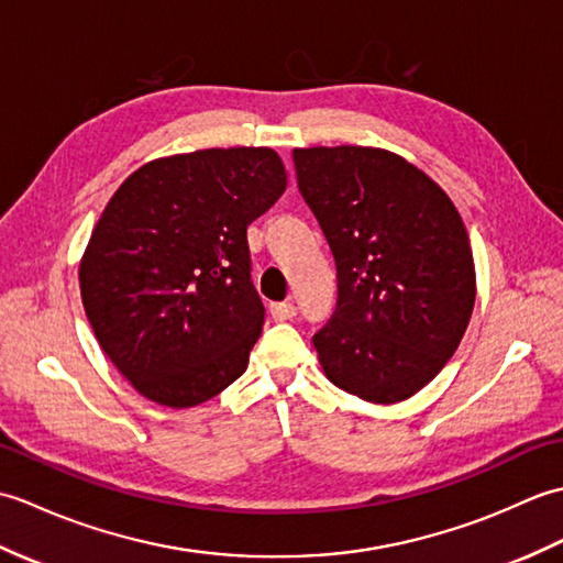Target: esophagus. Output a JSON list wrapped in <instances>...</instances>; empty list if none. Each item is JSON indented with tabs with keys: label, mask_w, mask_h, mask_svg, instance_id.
Segmentation results:
<instances>
[{
	"label": "esophagus",
	"mask_w": 563,
	"mask_h": 563,
	"mask_svg": "<svg viewBox=\"0 0 563 563\" xmlns=\"http://www.w3.org/2000/svg\"><path fill=\"white\" fill-rule=\"evenodd\" d=\"M271 314L275 321H288L297 317V307L292 302H275L271 305Z\"/></svg>",
	"instance_id": "obj_1"
}]
</instances>
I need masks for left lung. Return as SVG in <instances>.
Segmentation results:
<instances>
[{
  "label": "left lung",
  "instance_id": "obj_1",
  "mask_svg": "<svg viewBox=\"0 0 563 563\" xmlns=\"http://www.w3.org/2000/svg\"><path fill=\"white\" fill-rule=\"evenodd\" d=\"M292 162L336 261V309L312 339L321 367L365 401L413 397L457 351L474 309V258L457 208L387 150L309 147Z\"/></svg>",
  "mask_w": 563,
  "mask_h": 563
}]
</instances>
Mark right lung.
I'll return each mask as SVG.
<instances>
[{"label":"right lung","mask_w":563,"mask_h":563,"mask_svg":"<svg viewBox=\"0 0 563 563\" xmlns=\"http://www.w3.org/2000/svg\"><path fill=\"white\" fill-rule=\"evenodd\" d=\"M288 186L268 147L198 150L130 174L79 263L84 312L142 397L198 406L244 375L261 336L246 227Z\"/></svg>","instance_id":"obj_1"}]
</instances>
